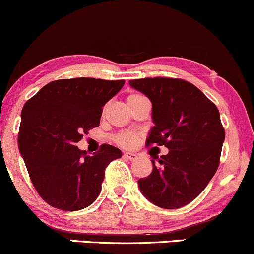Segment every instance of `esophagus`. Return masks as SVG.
I'll use <instances>...</instances> for the list:
<instances>
[{
	"instance_id": "1",
	"label": "esophagus",
	"mask_w": 254,
	"mask_h": 254,
	"mask_svg": "<svg viewBox=\"0 0 254 254\" xmlns=\"http://www.w3.org/2000/svg\"><path fill=\"white\" fill-rule=\"evenodd\" d=\"M124 156H125V159H127L129 161H134V160L138 159V155L134 154V152H126Z\"/></svg>"
}]
</instances>
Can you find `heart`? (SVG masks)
<instances>
[{"label": "heart", "mask_w": 254, "mask_h": 254, "mask_svg": "<svg viewBox=\"0 0 254 254\" xmlns=\"http://www.w3.org/2000/svg\"><path fill=\"white\" fill-rule=\"evenodd\" d=\"M140 97H143V95L130 94V95H128L127 100L137 99V98H140ZM115 140L119 145L125 146V148H129V146H133L135 144V141H137V135H135L134 133L125 132V133H121V134L117 135V137L115 138Z\"/></svg>", "instance_id": "1"}]
</instances>
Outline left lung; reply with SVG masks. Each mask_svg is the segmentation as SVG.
I'll list each match as a JSON object with an SVG mask.
<instances>
[{
	"label": "left lung",
	"mask_w": 254,
	"mask_h": 254,
	"mask_svg": "<svg viewBox=\"0 0 254 254\" xmlns=\"http://www.w3.org/2000/svg\"><path fill=\"white\" fill-rule=\"evenodd\" d=\"M152 104L151 128L146 145H165L159 165L138 185L156 206L174 209L195 200L218 170L225 132L217 106L192 83L181 78L130 80Z\"/></svg>",
	"instance_id": "obj_1"
}]
</instances>
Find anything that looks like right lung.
Masks as SVG:
<instances>
[{
  "instance_id": "right-lung-1",
  "label": "right lung",
  "mask_w": 254,
  "mask_h": 254,
  "mask_svg": "<svg viewBox=\"0 0 254 254\" xmlns=\"http://www.w3.org/2000/svg\"><path fill=\"white\" fill-rule=\"evenodd\" d=\"M124 84L125 80L92 77L52 81L24 105L19 151L35 189L54 208L78 211L93 203L105 168L122 156L109 144L88 156L76 143L99 126L103 106Z\"/></svg>"
}]
</instances>
